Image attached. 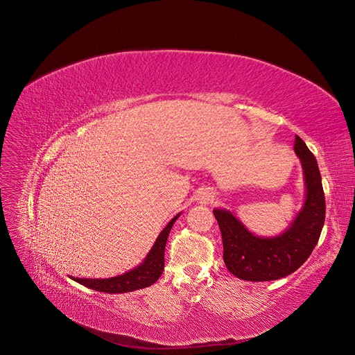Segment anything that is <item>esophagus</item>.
<instances>
[{
	"instance_id": "34e87169",
	"label": "esophagus",
	"mask_w": 355,
	"mask_h": 355,
	"mask_svg": "<svg viewBox=\"0 0 355 355\" xmlns=\"http://www.w3.org/2000/svg\"><path fill=\"white\" fill-rule=\"evenodd\" d=\"M204 200H205V202H208V200H211V195H207V196H205V198H204Z\"/></svg>"
}]
</instances>
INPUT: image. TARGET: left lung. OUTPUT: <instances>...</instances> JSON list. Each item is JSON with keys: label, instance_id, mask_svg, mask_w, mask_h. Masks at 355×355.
Here are the masks:
<instances>
[{"label": "left lung", "instance_id": "8db88e82", "mask_svg": "<svg viewBox=\"0 0 355 355\" xmlns=\"http://www.w3.org/2000/svg\"><path fill=\"white\" fill-rule=\"evenodd\" d=\"M295 153L300 159L305 180V202L282 234L260 237L231 211L215 208L223 235L224 263L230 273L248 282H268L289 276L308 260L325 223V195L315 156L299 136Z\"/></svg>", "mask_w": 355, "mask_h": 355}]
</instances>
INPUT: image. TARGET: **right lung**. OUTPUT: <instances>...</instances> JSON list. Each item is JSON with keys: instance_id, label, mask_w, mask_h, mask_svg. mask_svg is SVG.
<instances>
[{"instance_id": "add662e5", "label": "right lung", "mask_w": 355, "mask_h": 355, "mask_svg": "<svg viewBox=\"0 0 355 355\" xmlns=\"http://www.w3.org/2000/svg\"><path fill=\"white\" fill-rule=\"evenodd\" d=\"M180 216V212L171 219L163 231L159 234L153 247L147 252L146 259L141 264L137 267L131 268L130 272L115 276L110 279H78L71 277L72 280L87 286L89 289H94L96 292H104V293H127L132 291H139L147 286H151L159 280V277L163 273L164 268V248L166 241L168 237V232H171L176 219Z\"/></svg>"}]
</instances>
